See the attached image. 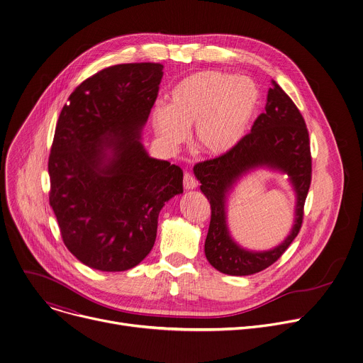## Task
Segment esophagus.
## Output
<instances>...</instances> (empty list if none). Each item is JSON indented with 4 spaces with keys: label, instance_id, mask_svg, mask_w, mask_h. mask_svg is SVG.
<instances>
[{
    "label": "esophagus",
    "instance_id": "obj_1",
    "mask_svg": "<svg viewBox=\"0 0 363 363\" xmlns=\"http://www.w3.org/2000/svg\"><path fill=\"white\" fill-rule=\"evenodd\" d=\"M196 185H198V181L194 177V174L185 172L184 174V188L185 189H194V188H196Z\"/></svg>",
    "mask_w": 363,
    "mask_h": 363
}]
</instances>
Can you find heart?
<instances>
[{
  "instance_id": "heart-1",
  "label": "heart",
  "mask_w": 363,
  "mask_h": 363,
  "mask_svg": "<svg viewBox=\"0 0 363 363\" xmlns=\"http://www.w3.org/2000/svg\"><path fill=\"white\" fill-rule=\"evenodd\" d=\"M260 103V90L248 77L205 70L181 80L168 106L152 113L160 140L174 147L193 125L194 145L208 155H223L244 136Z\"/></svg>"
}]
</instances>
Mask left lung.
<instances>
[{
  "label": "left lung",
  "instance_id": "left-lung-1",
  "mask_svg": "<svg viewBox=\"0 0 363 363\" xmlns=\"http://www.w3.org/2000/svg\"><path fill=\"white\" fill-rule=\"evenodd\" d=\"M264 164L291 177L298 195L296 221L291 235L279 247L252 253L238 247L228 234L225 196L241 174ZM194 174L211 205V221L205 240V255L210 264L230 276H248L276 263L301 228L304 202L312 182L308 130L294 101L272 80L266 112L254 121L251 132L220 157L198 162Z\"/></svg>",
  "mask_w": 363,
  "mask_h": 363
}]
</instances>
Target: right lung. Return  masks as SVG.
Here are the masks:
<instances>
[{
  "mask_svg": "<svg viewBox=\"0 0 363 363\" xmlns=\"http://www.w3.org/2000/svg\"><path fill=\"white\" fill-rule=\"evenodd\" d=\"M162 69H103L74 89L57 121L48 157L50 205L67 250L100 272L138 266L155 244L162 206L184 191L182 169L149 158L139 140Z\"/></svg>",
  "mask_w": 363,
  "mask_h": 363,
  "instance_id": "obj_1",
  "label": "right lung"
}]
</instances>
